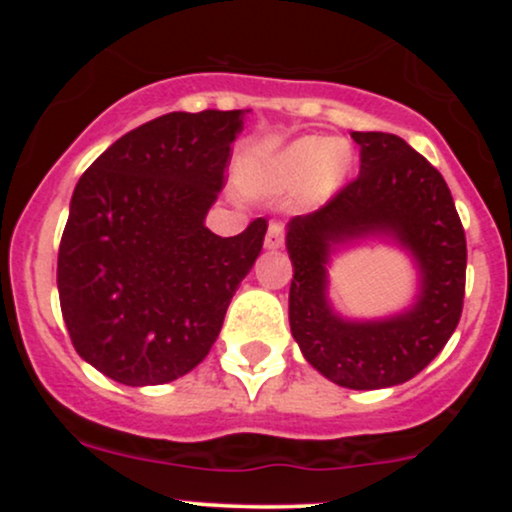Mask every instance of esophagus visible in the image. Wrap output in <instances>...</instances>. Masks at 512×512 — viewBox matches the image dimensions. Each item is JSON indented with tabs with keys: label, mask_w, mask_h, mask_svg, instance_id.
<instances>
[{
	"label": "esophagus",
	"mask_w": 512,
	"mask_h": 512,
	"mask_svg": "<svg viewBox=\"0 0 512 512\" xmlns=\"http://www.w3.org/2000/svg\"><path fill=\"white\" fill-rule=\"evenodd\" d=\"M281 243H284V226L281 223H269L267 236H264V248L276 250L281 248Z\"/></svg>",
	"instance_id": "obj_1"
}]
</instances>
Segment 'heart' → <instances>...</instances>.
Wrapping results in <instances>:
<instances>
[{"label":"heart","mask_w":512,"mask_h":512,"mask_svg":"<svg viewBox=\"0 0 512 512\" xmlns=\"http://www.w3.org/2000/svg\"><path fill=\"white\" fill-rule=\"evenodd\" d=\"M351 151L337 139H301L276 156L255 163L243 175L245 192L276 197L301 190V204L325 202L342 185Z\"/></svg>","instance_id":"obj_1"}]
</instances>
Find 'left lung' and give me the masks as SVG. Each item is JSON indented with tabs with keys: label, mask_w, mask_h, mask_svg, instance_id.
Segmentation results:
<instances>
[{
	"label": "left lung",
	"mask_w": 512,
	"mask_h": 512,
	"mask_svg": "<svg viewBox=\"0 0 512 512\" xmlns=\"http://www.w3.org/2000/svg\"><path fill=\"white\" fill-rule=\"evenodd\" d=\"M351 139L361 149L358 178L327 207L286 223L289 322L317 373L349 390H380L421 373L455 332L467 243L448 185L424 156L395 134L351 132ZM368 239L410 257L415 296L397 314L351 318L333 308L329 267Z\"/></svg>",
	"instance_id": "left-lung-1"
}]
</instances>
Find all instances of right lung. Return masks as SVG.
<instances>
[{
    "label": "right lung",
    "mask_w": 512,
    "mask_h": 512,
    "mask_svg": "<svg viewBox=\"0 0 512 512\" xmlns=\"http://www.w3.org/2000/svg\"><path fill=\"white\" fill-rule=\"evenodd\" d=\"M250 110L168 113L132 129L76 182L57 291L76 354L115 383L197 368L260 257L267 221L221 238L207 214Z\"/></svg>",
    "instance_id": "right-lung-1"
}]
</instances>
